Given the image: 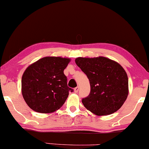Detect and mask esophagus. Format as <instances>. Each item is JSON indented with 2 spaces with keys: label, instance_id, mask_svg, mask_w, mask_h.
<instances>
[{
  "label": "esophagus",
  "instance_id": "1",
  "mask_svg": "<svg viewBox=\"0 0 149 149\" xmlns=\"http://www.w3.org/2000/svg\"><path fill=\"white\" fill-rule=\"evenodd\" d=\"M78 90H79V87H76V88H74V92H76V93L78 92Z\"/></svg>",
  "mask_w": 149,
  "mask_h": 149
}]
</instances>
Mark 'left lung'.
Masks as SVG:
<instances>
[{
	"instance_id": "obj_1",
	"label": "left lung",
	"mask_w": 149,
	"mask_h": 149,
	"mask_svg": "<svg viewBox=\"0 0 149 149\" xmlns=\"http://www.w3.org/2000/svg\"><path fill=\"white\" fill-rule=\"evenodd\" d=\"M76 64L88 78L90 92L82 103L98 116L117 111L128 95V78L118 63L108 58L78 57Z\"/></svg>"
}]
</instances>
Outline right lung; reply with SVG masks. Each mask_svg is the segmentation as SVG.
<instances>
[{
	"label": "right lung",
	"mask_w": 149,
	"mask_h": 149,
	"mask_svg": "<svg viewBox=\"0 0 149 149\" xmlns=\"http://www.w3.org/2000/svg\"><path fill=\"white\" fill-rule=\"evenodd\" d=\"M70 59L46 57L30 65L22 78V92L32 110L49 113L62 107L72 88L67 85L64 75Z\"/></svg>",
	"instance_id": "1"
}]
</instances>
